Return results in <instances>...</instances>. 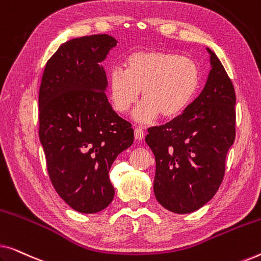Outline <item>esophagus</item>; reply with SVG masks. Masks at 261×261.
I'll return each instance as SVG.
<instances>
[{"instance_id": "esophagus-1", "label": "esophagus", "mask_w": 261, "mask_h": 261, "mask_svg": "<svg viewBox=\"0 0 261 261\" xmlns=\"http://www.w3.org/2000/svg\"><path fill=\"white\" fill-rule=\"evenodd\" d=\"M134 135H135V139H137V140H142V139L145 138V132H144V129H142L141 127H137L134 129Z\"/></svg>"}]
</instances>
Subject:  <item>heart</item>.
Returning a JSON list of instances; mask_svg holds the SVG:
<instances>
[{"label":"heart","instance_id":"b5f03b06","mask_svg":"<svg viewBox=\"0 0 261 261\" xmlns=\"http://www.w3.org/2000/svg\"><path fill=\"white\" fill-rule=\"evenodd\" d=\"M201 71L194 59L162 49H145L128 57L124 71L110 72L108 90L119 114L129 112L141 91L144 103L134 117L146 123L158 115L165 120L181 115L197 95Z\"/></svg>","mask_w":261,"mask_h":261}]
</instances>
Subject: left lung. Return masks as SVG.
I'll list each match as a JSON object with an SVG mask.
<instances>
[{
  "instance_id": "left-lung-1",
  "label": "left lung",
  "mask_w": 261,
  "mask_h": 261,
  "mask_svg": "<svg viewBox=\"0 0 261 261\" xmlns=\"http://www.w3.org/2000/svg\"><path fill=\"white\" fill-rule=\"evenodd\" d=\"M208 80L181 115L148 128L145 140L155 156L154 195L164 208L189 214L219 190L226 156L235 140V90L212 49Z\"/></svg>"
}]
</instances>
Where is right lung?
<instances>
[{
	"mask_svg": "<svg viewBox=\"0 0 261 261\" xmlns=\"http://www.w3.org/2000/svg\"><path fill=\"white\" fill-rule=\"evenodd\" d=\"M116 40L95 34L66 41L47 60L39 90V138L51 183L76 212L98 213L114 198L109 170L133 144L114 112L101 63Z\"/></svg>",
	"mask_w": 261,
	"mask_h": 261,
	"instance_id": "add662e5",
	"label": "right lung"
}]
</instances>
